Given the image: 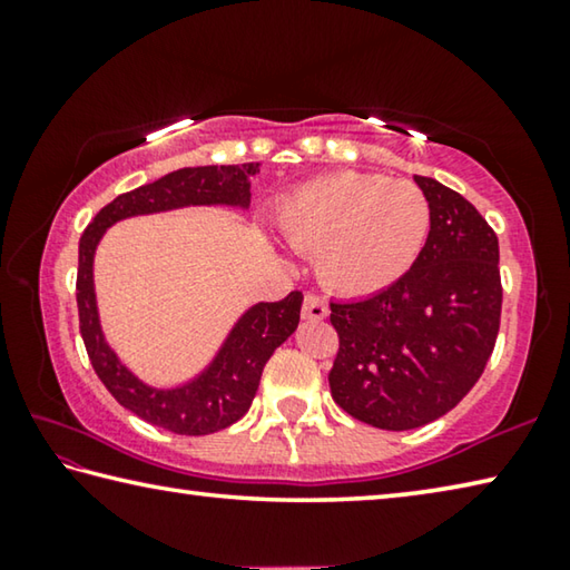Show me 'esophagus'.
<instances>
[{
    "label": "esophagus",
    "instance_id": "obj_1",
    "mask_svg": "<svg viewBox=\"0 0 570 570\" xmlns=\"http://www.w3.org/2000/svg\"><path fill=\"white\" fill-rule=\"evenodd\" d=\"M330 314V306H326L324 298L320 294H306L304 296V306H302V316L304 320H326Z\"/></svg>",
    "mask_w": 570,
    "mask_h": 570
}]
</instances>
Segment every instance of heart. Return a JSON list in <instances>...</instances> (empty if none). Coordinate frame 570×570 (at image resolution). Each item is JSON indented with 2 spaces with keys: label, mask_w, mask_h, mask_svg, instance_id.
<instances>
[{
  "label": "heart",
  "mask_w": 570,
  "mask_h": 570,
  "mask_svg": "<svg viewBox=\"0 0 570 570\" xmlns=\"http://www.w3.org/2000/svg\"><path fill=\"white\" fill-rule=\"evenodd\" d=\"M286 244L320 254L316 268L342 294H374L410 272L430 234V204L412 180L342 170L294 190L276 210Z\"/></svg>",
  "instance_id": "1"
}]
</instances>
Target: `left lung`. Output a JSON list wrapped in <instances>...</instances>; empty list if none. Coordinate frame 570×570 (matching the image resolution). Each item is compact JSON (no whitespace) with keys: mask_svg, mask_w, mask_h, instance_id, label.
Here are the masks:
<instances>
[{"mask_svg":"<svg viewBox=\"0 0 570 570\" xmlns=\"http://www.w3.org/2000/svg\"><path fill=\"white\" fill-rule=\"evenodd\" d=\"M414 183L430 204V234L410 272L377 294L330 304L340 334L334 402L394 432L442 417L475 387L503 306L495 230L435 178Z\"/></svg>","mask_w":570,"mask_h":570,"instance_id":"left-lung-1","label":"left lung"}]
</instances>
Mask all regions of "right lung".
Masks as SVG:
<instances>
[{
  "label": "right lung",
  "mask_w": 570,
  "mask_h": 570,
  "mask_svg": "<svg viewBox=\"0 0 570 570\" xmlns=\"http://www.w3.org/2000/svg\"><path fill=\"white\" fill-rule=\"evenodd\" d=\"M256 173L258 163L173 170L156 183L115 198L92 218L80 238L77 312H80V334L92 370L125 410L176 435H210L244 417L254 402L268 356L296 332L304 296L302 292H292L282 302L254 304L234 324L214 362L198 377L168 390L150 387L135 377L105 342L92 282L95 248L105 230L130 216H148L186 206L248 208L250 176Z\"/></svg>",
  "instance_id": "obj_1"
}]
</instances>
